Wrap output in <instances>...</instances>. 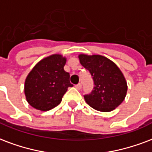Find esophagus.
<instances>
[{
  "instance_id": "34e87169",
  "label": "esophagus",
  "mask_w": 152,
  "mask_h": 152,
  "mask_svg": "<svg viewBox=\"0 0 152 152\" xmlns=\"http://www.w3.org/2000/svg\"><path fill=\"white\" fill-rule=\"evenodd\" d=\"M76 88L77 89H78V90H80V89H81V88H82V84H76Z\"/></svg>"
}]
</instances>
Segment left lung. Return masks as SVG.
I'll return each mask as SVG.
<instances>
[{
	"label": "left lung",
	"mask_w": 152,
	"mask_h": 152,
	"mask_svg": "<svg viewBox=\"0 0 152 152\" xmlns=\"http://www.w3.org/2000/svg\"><path fill=\"white\" fill-rule=\"evenodd\" d=\"M78 57L94 80V90L84 96L87 104L99 112L116 108L124 100L127 91V81L121 70L104 56L80 54Z\"/></svg>",
	"instance_id": "left-lung-1"
}]
</instances>
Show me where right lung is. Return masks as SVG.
<instances>
[{
    "label": "right lung",
    "mask_w": 152,
    "mask_h": 152,
    "mask_svg": "<svg viewBox=\"0 0 152 152\" xmlns=\"http://www.w3.org/2000/svg\"><path fill=\"white\" fill-rule=\"evenodd\" d=\"M66 57L53 54L44 58L30 71L25 79L27 102L40 111H48L61 104L70 83V75L64 71Z\"/></svg>",
    "instance_id": "right-lung-1"
}]
</instances>
